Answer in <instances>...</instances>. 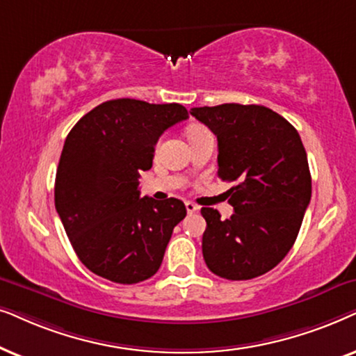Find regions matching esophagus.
I'll use <instances>...</instances> for the list:
<instances>
[{"instance_id": "34e87169", "label": "esophagus", "mask_w": 356, "mask_h": 356, "mask_svg": "<svg viewBox=\"0 0 356 356\" xmlns=\"http://www.w3.org/2000/svg\"><path fill=\"white\" fill-rule=\"evenodd\" d=\"M186 208H187V213H195L200 210V208H198L195 203H192V202H186Z\"/></svg>"}]
</instances>
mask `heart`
Instances as JSON below:
<instances>
[{"label": "heart", "mask_w": 356, "mask_h": 356, "mask_svg": "<svg viewBox=\"0 0 356 356\" xmlns=\"http://www.w3.org/2000/svg\"><path fill=\"white\" fill-rule=\"evenodd\" d=\"M198 130H203V127H200V125H192V127H188L187 135H192L193 131H198Z\"/></svg>", "instance_id": "heart-1"}]
</instances>
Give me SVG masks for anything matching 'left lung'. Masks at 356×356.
I'll list each match as a JSON object with an SVG mask.
<instances>
[{
	"label": "left lung",
	"mask_w": 356,
	"mask_h": 356,
	"mask_svg": "<svg viewBox=\"0 0 356 356\" xmlns=\"http://www.w3.org/2000/svg\"><path fill=\"white\" fill-rule=\"evenodd\" d=\"M191 113L216 135L218 177L236 182L227 191L231 218L202 208L207 267L226 280L260 277L290 252L311 202L300 134L272 108L254 104L193 107Z\"/></svg>",
	"instance_id": "8db88e82"
}]
</instances>
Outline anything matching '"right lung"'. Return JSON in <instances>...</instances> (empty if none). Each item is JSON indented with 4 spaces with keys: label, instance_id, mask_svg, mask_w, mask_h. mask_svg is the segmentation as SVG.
<instances>
[{
    "label": "right lung",
    "instance_id": "right-lung-1",
    "mask_svg": "<svg viewBox=\"0 0 356 356\" xmlns=\"http://www.w3.org/2000/svg\"><path fill=\"white\" fill-rule=\"evenodd\" d=\"M188 118L181 104L113 99L71 129L55 179V208L79 260L99 277L134 285L158 272L165 248L187 215L177 198H140L141 170L154 145Z\"/></svg>",
    "mask_w": 356,
    "mask_h": 356
}]
</instances>
